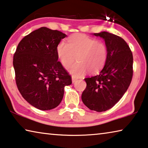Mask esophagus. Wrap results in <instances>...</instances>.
<instances>
[{
    "label": "esophagus",
    "mask_w": 148,
    "mask_h": 148,
    "mask_svg": "<svg viewBox=\"0 0 148 148\" xmlns=\"http://www.w3.org/2000/svg\"><path fill=\"white\" fill-rule=\"evenodd\" d=\"M72 82L74 83V82H75L77 80V78H75V77H74V76H72Z\"/></svg>",
    "instance_id": "1"
}]
</instances>
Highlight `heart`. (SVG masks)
I'll use <instances>...</instances> for the list:
<instances>
[{"label":"heart","mask_w":148,"mask_h":148,"mask_svg":"<svg viewBox=\"0 0 148 148\" xmlns=\"http://www.w3.org/2000/svg\"><path fill=\"white\" fill-rule=\"evenodd\" d=\"M56 51L64 67L71 64L76 57L78 62L69 68V71L76 77L83 76L87 71L91 74L99 72L105 66L108 57L107 47L103 41L81 34L69 37L67 43L60 41Z\"/></svg>","instance_id":"heart-1"}]
</instances>
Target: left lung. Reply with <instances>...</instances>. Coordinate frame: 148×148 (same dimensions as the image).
<instances>
[{
	"instance_id": "8db88e82",
	"label": "left lung",
	"mask_w": 148,
	"mask_h": 148,
	"mask_svg": "<svg viewBox=\"0 0 148 148\" xmlns=\"http://www.w3.org/2000/svg\"><path fill=\"white\" fill-rule=\"evenodd\" d=\"M93 35L104 39L108 57L99 74L84 79L87 86L82 100L90 109L103 112L118 103L128 90L133 76V55L121 37L106 32Z\"/></svg>"
}]
</instances>
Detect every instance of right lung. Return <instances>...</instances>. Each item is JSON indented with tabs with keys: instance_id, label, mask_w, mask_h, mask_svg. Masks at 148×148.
I'll list each match as a JSON object with an SVG mask.
<instances>
[{
	"instance_id": "add662e5",
	"label": "right lung",
	"mask_w": 148,
	"mask_h": 148,
	"mask_svg": "<svg viewBox=\"0 0 148 148\" xmlns=\"http://www.w3.org/2000/svg\"><path fill=\"white\" fill-rule=\"evenodd\" d=\"M66 35L42 27L20 41L14 55L16 83L32 106L46 111L57 107L72 77L58 61L56 48Z\"/></svg>"
}]
</instances>
